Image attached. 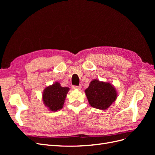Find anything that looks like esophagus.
Instances as JSON below:
<instances>
[{
  "label": "esophagus",
  "mask_w": 155,
  "mask_h": 155,
  "mask_svg": "<svg viewBox=\"0 0 155 155\" xmlns=\"http://www.w3.org/2000/svg\"><path fill=\"white\" fill-rule=\"evenodd\" d=\"M80 88H81V86H73L72 87V88L74 89V90H79Z\"/></svg>",
  "instance_id": "esophagus-1"
}]
</instances>
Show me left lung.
Instances as JSON below:
<instances>
[{"label":"left lung","mask_w":155,"mask_h":155,"mask_svg":"<svg viewBox=\"0 0 155 155\" xmlns=\"http://www.w3.org/2000/svg\"><path fill=\"white\" fill-rule=\"evenodd\" d=\"M85 92L89 104L100 110L108 109L118 97L114 85L109 82L100 81L96 79L90 83Z\"/></svg>","instance_id":"obj_1"}]
</instances>
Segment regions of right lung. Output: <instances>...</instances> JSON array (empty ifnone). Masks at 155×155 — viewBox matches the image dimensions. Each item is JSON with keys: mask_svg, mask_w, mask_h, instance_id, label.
<instances>
[{"mask_svg": "<svg viewBox=\"0 0 155 155\" xmlns=\"http://www.w3.org/2000/svg\"><path fill=\"white\" fill-rule=\"evenodd\" d=\"M70 88L63 87L59 82L46 87L43 91L42 100L47 109L52 112L61 110L64 105L65 98Z\"/></svg>", "mask_w": 155, "mask_h": 155, "instance_id": "right-lung-1", "label": "right lung"}]
</instances>
